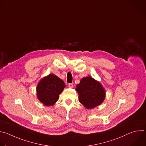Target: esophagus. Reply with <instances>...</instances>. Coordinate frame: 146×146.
<instances>
[{
    "mask_svg": "<svg viewBox=\"0 0 146 146\" xmlns=\"http://www.w3.org/2000/svg\"><path fill=\"white\" fill-rule=\"evenodd\" d=\"M69 88H73V84H72V83H70V84H69Z\"/></svg>",
    "mask_w": 146,
    "mask_h": 146,
    "instance_id": "esophagus-1",
    "label": "esophagus"
}]
</instances>
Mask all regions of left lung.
<instances>
[{"mask_svg":"<svg viewBox=\"0 0 146 146\" xmlns=\"http://www.w3.org/2000/svg\"><path fill=\"white\" fill-rule=\"evenodd\" d=\"M76 90L79 102L87 109L100 105L106 97V91L101 83L90 76L81 78Z\"/></svg>","mask_w":146,"mask_h":146,"instance_id":"obj_1","label":"left lung"}]
</instances>
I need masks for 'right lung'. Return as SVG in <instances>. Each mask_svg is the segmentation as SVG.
Here are the masks:
<instances>
[{
  "label": "right lung",
  "instance_id": "right-lung-1",
  "mask_svg": "<svg viewBox=\"0 0 146 146\" xmlns=\"http://www.w3.org/2000/svg\"><path fill=\"white\" fill-rule=\"evenodd\" d=\"M65 87L63 80L54 74H50L38 82L36 87L37 97L44 106H52L58 101L59 94Z\"/></svg>",
  "mask_w": 146,
  "mask_h": 146
}]
</instances>
